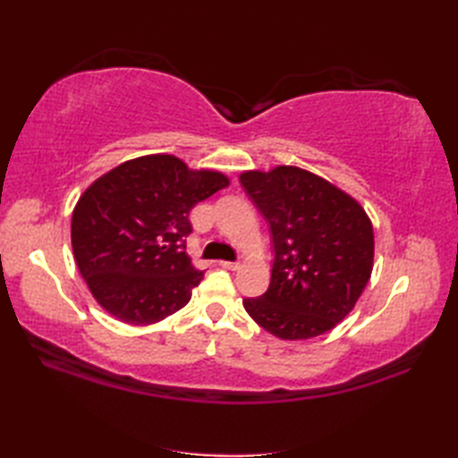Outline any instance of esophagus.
<instances>
[{"instance_id":"obj_1","label":"esophagus","mask_w":458,"mask_h":458,"mask_svg":"<svg viewBox=\"0 0 458 458\" xmlns=\"http://www.w3.org/2000/svg\"><path fill=\"white\" fill-rule=\"evenodd\" d=\"M220 266H222L224 269L236 271V269H240V261H220Z\"/></svg>"}]
</instances>
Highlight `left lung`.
<instances>
[{
  "label": "left lung",
  "mask_w": 458,
  "mask_h": 458,
  "mask_svg": "<svg viewBox=\"0 0 458 458\" xmlns=\"http://www.w3.org/2000/svg\"><path fill=\"white\" fill-rule=\"evenodd\" d=\"M269 222L274 267L248 315L277 338L307 340L335 328L372 276L374 230L360 204L318 174L279 165L240 174Z\"/></svg>",
  "instance_id": "1"
}]
</instances>
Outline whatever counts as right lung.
<instances>
[{
  "label": "right lung",
  "instance_id": "1",
  "mask_svg": "<svg viewBox=\"0 0 458 458\" xmlns=\"http://www.w3.org/2000/svg\"><path fill=\"white\" fill-rule=\"evenodd\" d=\"M228 184L226 174L192 171L165 153L125 161L96 179L76 202L71 238L100 307L145 327L187 305L204 276L184 251L189 212Z\"/></svg>",
  "mask_w": 458,
  "mask_h": 458
}]
</instances>
